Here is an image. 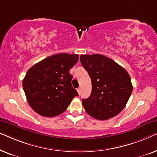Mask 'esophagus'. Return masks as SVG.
<instances>
[{"mask_svg": "<svg viewBox=\"0 0 157 157\" xmlns=\"http://www.w3.org/2000/svg\"><path fill=\"white\" fill-rule=\"evenodd\" d=\"M77 91H78V95H81V89H80V88H78V89H77Z\"/></svg>", "mask_w": 157, "mask_h": 157, "instance_id": "esophagus-1", "label": "esophagus"}]
</instances>
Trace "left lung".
Returning a JSON list of instances; mask_svg holds the SVG:
<instances>
[{"instance_id":"obj_1","label":"left lung","mask_w":157,"mask_h":157,"mask_svg":"<svg viewBox=\"0 0 157 157\" xmlns=\"http://www.w3.org/2000/svg\"><path fill=\"white\" fill-rule=\"evenodd\" d=\"M80 61L91 79V95L82 100L86 113L99 120L119 114L133 89L128 72L113 60L100 54L81 55Z\"/></svg>"}]
</instances>
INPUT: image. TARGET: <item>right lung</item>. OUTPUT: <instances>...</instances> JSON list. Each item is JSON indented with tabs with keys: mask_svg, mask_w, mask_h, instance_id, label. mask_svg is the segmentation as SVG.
Here are the masks:
<instances>
[{
	"mask_svg": "<svg viewBox=\"0 0 157 157\" xmlns=\"http://www.w3.org/2000/svg\"><path fill=\"white\" fill-rule=\"evenodd\" d=\"M78 56L58 53L33 65L23 80V87L30 106L38 114L53 117L64 112L78 96L71 85L69 71Z\"/></svg>",
	"mask_w": 157,
	"mask_h": 157,
	"instance_id": "right-lung-1",
	"label": "right lung"
}]
</instances>
